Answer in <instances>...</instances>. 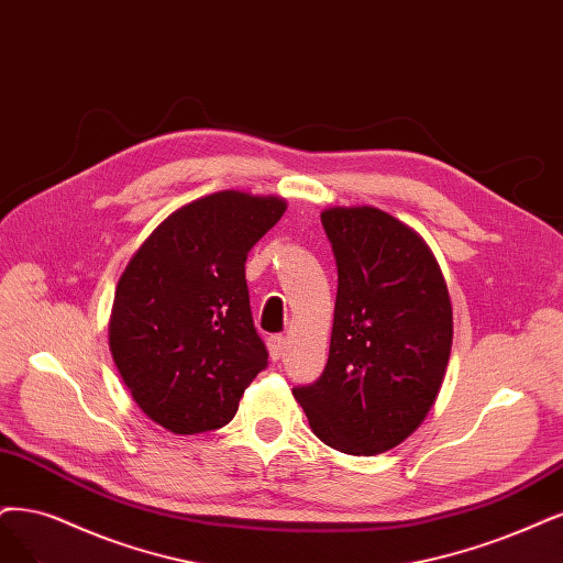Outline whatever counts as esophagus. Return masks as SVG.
<instances>
[{"label":"esophagus","mask_w":563,"mask_h":563,"mask_svg":"<svg viewBox=\"0 0 563 563\" xmlns=\"http://www.w3.org/2000/svg\"><path fill=\"white\" fill-rule=\"evenodd\" d=\"M285 347H287V339L285 336H268L271 360H280L285 355Z\"/></svg>","instance_id":"1"}]
</instances>
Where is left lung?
<instances>
[{
	"instance_id": "obj_1",
	"label": "left lung",
	"mask_w": 563,
	"mask_h": 563,
	"mask_svg": "<svg viewBox=\"0 0 563 563\" xmlns=\"http://www.w3.org/2000/svg\"><path fill=\"white\" fill-rule=\"evenodd\" d=\"M339 289L322 376L297 385L310 429L345 454H378L422 424L445 378L452 306L424 241L378 208H329Z\"/></svg>"
}]
</instances>
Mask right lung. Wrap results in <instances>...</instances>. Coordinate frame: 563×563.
Masks as SVG:
<instances>
[{"label": "right lung", "mask_w": 563, "mask_h": 563, "mask_svg": "<svg viewBox=\"0 0 563 563\" xmlns=\"http://www.w3.org/2000/svg\"><path fill=\"white\" fill-rule=\"evenodd\" d=\"M283 213L276 197L208 195L166 218L124 268L109 343L134 401L164 429L201 433L232 422L245 387L268 366L245 260Z\"/></svg>", "instance_id": "add662e5"}]
</instances>
